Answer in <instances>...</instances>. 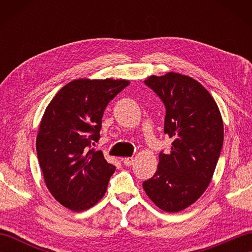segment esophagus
Returning <instances> with one entry per match:
<instances>
[{
  "instance_id": "obj_1",
  "label": "esophagus",
  "mask_w": 252,
  "mask_h": 252,
  "mask_svg": "<svg viewBox=\"0 0 252 252\" xmlns=\"http://www.w3.org/2000/svg\"><path fill=\"white\" fill-rule=\"evenodd\" d=\"M133 162H134V158H133V157L123 158V163H125L126 165H131Z\"/></svg>"
}]
</instances>
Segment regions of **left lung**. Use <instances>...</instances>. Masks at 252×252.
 I'll list each match as a JSON object with an SVG mask.
<instances>
[{"mask_svg":"<svg viewBox=\"0 0 252 252\" xmlns=\"http://www.w3.org/2000/svg\"><path fill=\"white\" fill-rule=\"evenodd\" d=\"M165 106L169 154L159 155L156 173L143 183L146 195L165 212H179L199 199L210 184L223 145L220 109L197 80L178 72L145 80Z\"/></svg>","mask_w":252,"mask_h":252,"instance_id":"1","label":"left lung"}]
</instances>
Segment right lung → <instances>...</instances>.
<instances>
[{"instance_id": "1", "label": "right lung", "mask_w": 252, "mask_h": 252, "mask_svg": "<svg viewBox=\"0 0 252 252\" xmlns=\"http://www.w3.org/2000/svg\"><path fill=\"white\" fill-rule=\"evenodd\" d=\"M129 80H72L47 105L36 135V154L47 189L69 210H88L104 197L116 167L93 146L109 101Z\"/></svg>"}]
</instances>
